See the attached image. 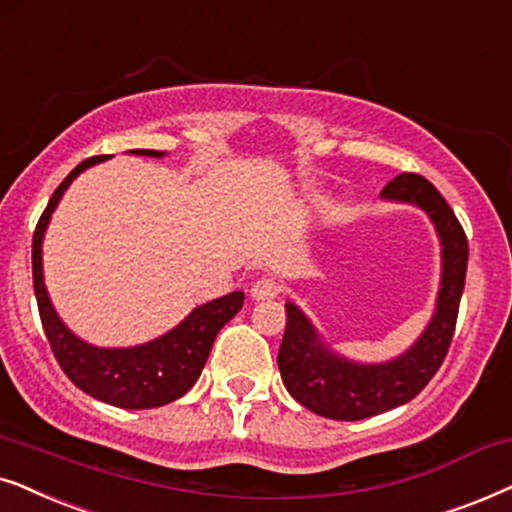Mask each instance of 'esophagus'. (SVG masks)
I'll return each instance as SVG.
<instances>
[{
    "instance_id": "34e87169",
    "label": "esophagus",
    "mask_w": 512,
    "mask_h": 512,
    "mask_svg": "<svg viewBox=\"0 0 512 512\" xmlns=\"http://www.w3.org/2000/svg\"><path fill=\"white\" fill-rule=\"evenodd\" d=\"M278 292H281V283H278L276 278L264 276V278H260V281L252 283L250 297L257 299V302H264V299H274Z\"/></svg>"
}]
</instances>
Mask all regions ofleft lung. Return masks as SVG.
<instances>
[{
	"label": "left lung",
	"instance_id": "1",
	"mask_svg": "<svg viewBox=\"0 0 512 512\" xmlns=\"http://www.w3.org/2000/svg\"><path fill=\"white\" fill-rule=\"evenodd\" d=\"M388 201L414 203L431 217L440 236L442 278L431 323L398 358L356 363L323 344L316 327L295 304H285L288 323L278 351V370L288 393L306 410L337 421H358L410 403L445 360L454 337L468 269V238L438 189L426 177L403 173L381 189Z\"/></svg>",
	"mask_w": 512,
	"mask_h": 512
}]
</instances>
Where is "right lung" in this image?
<instances>
[{"instance_id":"right-lung-1","label":"right lung","mask_w":512,"mask_h":512,"mask_svg":"<svg viewBox=\"0 0 512 512\" xmlns=\"http://www.w3.org/2000/svg\"><path fill=\"white\" fill-rule=\"evenodd\" d=\"M131 154L156 156V149H131ZM107 156H91L81 161L53 192L49 206L39 217L32 236V281L37 295L39 318H42L46 339H49L58 365L81 391L102 403L121 407V410H149L182 398L201 377L203 365L210 356L217 332L241 311L245 295L241 290L229 292L213 302L196 306L189 316L173 330L152 342L128 349H100L86 344L67 327L53 309L49 292L44 285L42 243L53 210L63 199L65 189L86 168L102 163Z\"/></svg>"}]
</instances>
